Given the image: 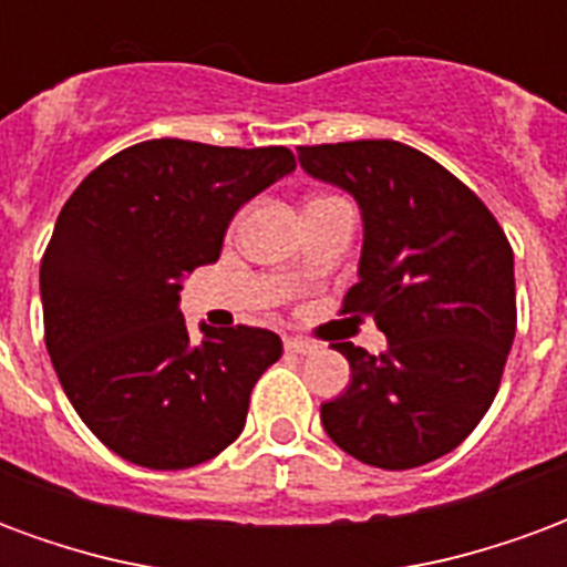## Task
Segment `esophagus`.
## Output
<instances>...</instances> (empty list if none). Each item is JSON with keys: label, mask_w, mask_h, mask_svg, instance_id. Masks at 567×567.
Segmentation results:
<instances>
[{"label": "esophagus", "mask_w": 567, "mask_h": 567, "mask_svg": "<svg viewBox=\"0 0 567 567\" xmlns=\"http://www.w3.org/2000/svg\"><path fill=\"white\" fill-rule=\"evenodd\" d=\"M284 344H287V351H292V354H315L317 351V341L302 339V336H290Z\"/></svg>", "instance_id": "esophagus-1"}]
</instances>
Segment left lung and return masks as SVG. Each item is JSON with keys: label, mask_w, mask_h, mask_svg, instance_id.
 Wrapping results in <instances>:
<instances>
[{"label": "left lung", "mask_w": 567, "mask_h": 567, "mask_svg": "<svg viewBox=\"0 0 567 567\" xmlns=\"http://www.w3.org/2000/svg\"><path fill=\"white\" fill-rule=\"evenodd\" d=\"M299 162L360 204V280L341 315L372 317L388 336L381 357L336 341L351 384L320 405L329 440L381 470L449 455L488 412L516 336L504 228L473 188L396 140L299 146Z\"/></svg>", "instance_id": "left-lung-1"}]
</instances>
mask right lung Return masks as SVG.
I'll return each instance as SVG.
<instances>
[{
    "mask_svg": "<svg viewBox=\"0 0 567 567\" xmlns=\"http://www.w3.org/2000/svg\"><path fill=\"white\" fill-rule=\"evenodd\" d=\"M292 167L287 146L164 136L115 152L63 204L39 271L48 354L79 419L124 461L186 470L244 431L284 344L259 327H200L192 341L179 280L216 262L240 204Z\"/></svg>",
    "mask_w": 567,
    "mask_h": 567,
    "instance_id": "obj_1",
    "label": "right lung"
}]
</instances>
